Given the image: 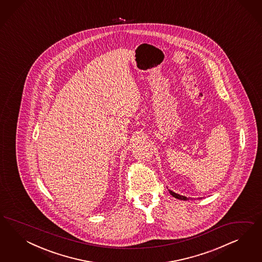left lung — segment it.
<instances>
[{"label": "left lung", "mask_w": 262, "mask_h": 262, "mask_svg": "<svg viewBox=\"0 0 262 262\" xmlns=\"http://www.w3.org/2000/svg\"><path fill=\"white\" fill-rule=\"evenodd\" d=\"M169 193L176 199H179V200H183V201H186V200H188L187 197H185V196H183V195H180V194H177V193H174L172 190H169Z\"/></svg>", "instance_id": "8db88e82"}]
</instances>
